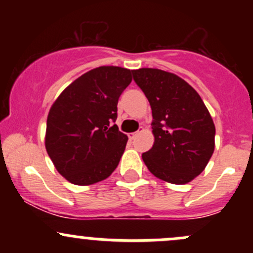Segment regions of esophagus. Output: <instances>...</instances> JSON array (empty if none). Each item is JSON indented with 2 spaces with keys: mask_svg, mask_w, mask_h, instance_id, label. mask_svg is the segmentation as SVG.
I'll use <instances>...</instances> for the list:
<instances>
[{
  "mask_svg": "<svg viewBox=\"0 0 253 253\" xmlns=\"http://www.w3.org/2000/svg\"><path fill=\"white\" fill-rule=\"evenodd\" d=\"M136 135H138V132H133V133H129V134H128L129 139H134Z\"/></svg>",
  "mask_w": 253,
  "mask_h": 253,
  "instance_id": "1",
  "label": "esophagus"
}]
</instances>
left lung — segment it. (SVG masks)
<instances>
[{
  "label": "left lung",
  "mask_w": 253,
  "mask_h": 253,
  "mask_svg": "<svg viewBox=\"0 0 253 253\" xmlns=\"http://www.w3.org/2000/svg\"><path fill=\"white\" fill-rule=\"evenodd\" d=\"M152 109V149L143 153L151 173L185 184L205 170L214 152L215 126L196 90L175 74L159 69L132 70Z\"/></svg>",
  "instance_id": "left-lung-1"
}]
</instances>
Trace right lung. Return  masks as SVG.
Here are the masks:
<instances>
[{
	"label": "right lung",
	"mask_w": 253,
	"mask_h": 253,
	"mask_svg": "<svg viewBox=\"0 0 253 253\" xmlns=\"http://www.w3.org/2000/svg\"><path fill=\"white\" fill-rule=\"evenodd\" d=\"M130 70L100 66L74 81L52 104L45 147L58 172L72 184L101 182L117 169L126 134L115 125L118 101Z\"/></svg>",
	"instance_id": "obj_1"
}]
</instances>
